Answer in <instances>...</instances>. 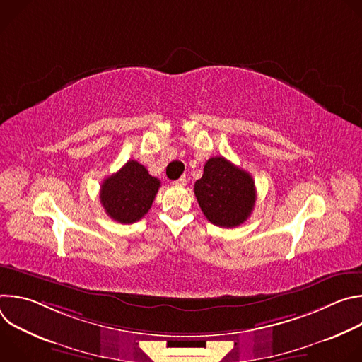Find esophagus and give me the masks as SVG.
I'll use <instances>...</instances> for the list:
<instances>
[{"instance_id": "esophagus-1", "label": "esophagus", "mask_w": 362, "mask_h": 362, "mask_svg": "<svg viewBox=\"0 0 362 362\" xmlns=\"http://www.w3.org/2000/svg\"><path fill=\"white\" fill-rule=\"evenodd\" d=\"M186 182H187V177H186V176H182V177H179L177 180H175L173 185H176V186H185Z\"/></svg>"}]
</instances>
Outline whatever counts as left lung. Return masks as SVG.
<instances>
[{
    "mask_svg": "<svg viewBox=\"0 0 362 362\" xmlns=\"http://www.w3.org/2000/svg\"><path fill=\"white\" fill-rule=\"evenodd\" d=\"M194 196L203 215L221 228H236L252 214L256 190L252 176L222 156L204 165L194 183Z\"/></svg>",
    "mask_w": 362,
    "mask_h": 362,
    "instance_id": "obj_1",
    "label": "left lung"
}]
</instances>
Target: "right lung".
<instances>
[{
    "mask_svg": "<svg viewBox=\"0 0 362 362\" xmlns=\"http://www.w3.org/2000/svg\"><path fill=\"white\" fill-rule=\"evenodd\" d=\"M160 180L148 175L136 160H129L119 172L101 183L100 202L106 214L120 223L140 221L151 208Z\"/></svg>",
    "mask_w": 362,
    "mask_h": 362,
    "instance_id": "right-lung-1",
    "label": "right lung"
}]
</instances>
